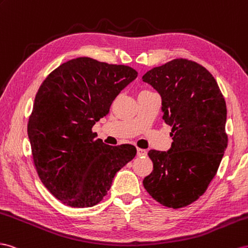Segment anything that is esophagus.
Listing matches in <instances>:
<instances>
[{"label":"esophagus","mask_w":248,"mask_h":248,"mask_svg":"<svg viewBox=\"0 0 248 248\" xmlns=\"http://www.w3.org/2000/svg\"><path fill=\"white\" fill-rule=\"evenodd\" d=\"M148 152L143 149H137V156H147Z\"/></svg>","instance_id":"esophagus-1"}]
</instances>
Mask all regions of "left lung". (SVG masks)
<instances>
[{
	"instance_id": "8db88e82",
	"label": "left lung",
	"mask_w": 248,
	"mask_h": 248,
	"mask_svg": "<svg viewBox=\"0 0 248 248\" xmlns=\"http://www.w3.org/2000/svg\"><path fill=\"white\" fill-rule=\"evenodd\" d=\"M142 80L161 96L173 137L169 151H149L153 170L143 186L164 206H186L204 194L226 150L224 97L204 67L185 59L151 69Z\"/></svg>"
}]
</instances>
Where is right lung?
<instances>
[{
	"mask_svg": "<svg viewBox=\"0 0 248 248\" xmlns=\"http://www.w3.org/2000/svg\"><path fill=\"white\" fill-rule=\"evenodd\" d=\"M137 74L129 66L78 58L62 63L41 85L28 137L41 181L63 204L96 205L135 157L134 145H108L92 126Z\"/></svg>",
	"mask_w": 248,
	"mask_h": 248,
	"instance_id": "1",
	"label": "right lung"
}]
</instances>
